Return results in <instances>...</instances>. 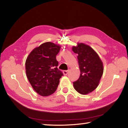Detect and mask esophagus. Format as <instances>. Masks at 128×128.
Listing matches in <instances>:
<instances>
[{
    "label": "esophagus",
    "mask_w": 128,
    "mask_h": 128,
    "mask_svg": "<svg viewBox=\"0 0 128 128\" xmlns=\"http://www.w3.org/2000/svg\"><path fill=\"white\" fill-rule=\"evenodd\" d=\"M69 70H64L63 72V74H64V75H67L68 74V72H69Z\"/></svg>",
    "instance_id": "1"
}]
</instances>
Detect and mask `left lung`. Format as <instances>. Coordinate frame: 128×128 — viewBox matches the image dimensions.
<instances>
[{"label": "left lung", "mask_w": 128, "mask_h": 128, "mask_svg": "<svg viewBox=\"0 0 128 128\" xmlns=\"http://www.w3.org/2000/svg\"><path fill=\"white\" fill-rule=\"evenodd\" d=\"M72 50L78 54L81 72L79 78L73 82V86L80 94H88L98 87L103 73V62L96 52L84 43H78Z\"/></svg>", "instance_id": "8db88e82"}]
</instances>
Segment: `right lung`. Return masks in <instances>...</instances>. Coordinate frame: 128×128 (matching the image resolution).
Instances as JSON below:
<instances>
[{
  "instance_id": "right-lung-1",
  "label": "right lung",
  "mask_w": 128,
  "mask_h": 128,
  "mask_svg": "<svg viewBox=\"0 0 128 128\" xmlns=\"http://www.w3.org/2000/svg\"><path fill=\"white\" fill-rule=\"evenodd\" d=\"M60 49V46L54 43H44L34 48L26 60L28 79L41 96H48L55 92L63 75L57 68L59 63L56 59Z\"/></svg>"
}]
</instances>
